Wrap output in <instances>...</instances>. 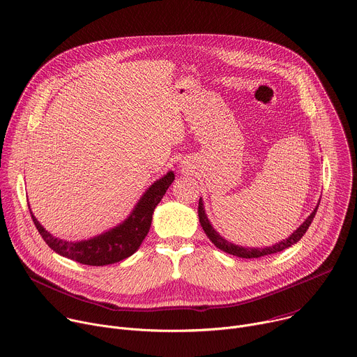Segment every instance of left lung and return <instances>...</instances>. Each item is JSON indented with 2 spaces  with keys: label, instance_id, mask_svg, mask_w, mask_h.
<instances>
[{
  "label": "left lung",
  "instance_id": "obj_1",
  "mask_svg": "<svg viewBox=\"0 0 357 357\" xmlns=\"http://www.w3.org/2000/svg\"><path fill=\"white\" fill-rule=\"evenodd\" d=\"M318 206L319 203L315 206L314 212L305 219V222L285 240H281L273 245H266V247H243V245H238V244H234V243H230L227 241L225 237H222L216 230L215 227L212 226V223L209 222L208 219V215L205 212V205H203V200L202 197L199 199V208H197V213H199V222H200V226L202 229L205 230L206 236L209 237V240L218 247L220 248L222 251L227 252V254H231V256H236V257H240V259H260V257H264V256H270V254H274V252H280L288 247H291L292 244L298 243L301 240V237L305 234V231L308 230L310 225L312 223L315 215H317V211H318Z\"/></svg>",
  "mask_w": 357,
  "mask_h": 357
}]
</instances>
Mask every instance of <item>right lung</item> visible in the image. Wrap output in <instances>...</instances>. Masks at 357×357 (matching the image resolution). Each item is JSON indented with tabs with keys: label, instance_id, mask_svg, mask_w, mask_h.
<instances>
[{
	"label": "right lung",
	"instance_id": "add662e5",
	"mask_svg": "<svg viewBox=\"0 0 357 357\" xmlns=\"http://www.w3.org/2000/svg\"><path fill=\"white\" fill-rule=\"evenodd\" d=\"M174 179L175 174L172 171L167 172L142 193L127 219L87 240L69 241L55 237L38 222L31 209L29 212L42 238L59 256L86 266L100 267L114 264L132 256L139 248L142 240L149 231L152 213H154L157 205L164 197Z\"/></svg>",
	"mask_w": 357,
	"mask_h": 357
}]
</instances>
